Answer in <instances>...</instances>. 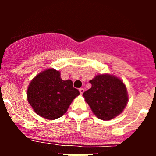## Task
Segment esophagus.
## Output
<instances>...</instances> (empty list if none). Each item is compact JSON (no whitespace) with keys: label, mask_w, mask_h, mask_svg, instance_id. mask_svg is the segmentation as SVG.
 <instances>
[{"label":"esophagus","mask_w":156,"mask_h":156,"mask_svg":"<svg viewBox=\"0 0 156 156\" xmlns=\"http://www.w3.org/2000/svg\"><path fill=\"white\" fill-rule=\"evenodd\" d=\"M79 91H80V94L82 95L83 93L84 92V89H83V88H80V89H79Z\"/></svg>","instance_id":"34e87169"}]
</instances>
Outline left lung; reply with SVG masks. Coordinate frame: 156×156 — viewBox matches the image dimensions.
Here are the masks:
<instances>
[{
    "mask_svg": "<svg viewBox=\"0 0 156 156\" xmlns=\"http://www.w3.org/2000/svg\"><path fill=\"white\" fill-rule=\"evenodd\" d=\"M90 83L91 87L83 96L98 119L110 120L123 111L128 96L126 86L120 79L112 75L100 74Z\"/></svg>",
    "mask_w": 156,
    "mask_h": 156,
    "instance_id": "obj_1",
    "label": "left lung"
}]
</instances>
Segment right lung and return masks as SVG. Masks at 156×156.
Returning a JSON list of instances; mask_svg holds the SVG:
<instances>
[{"instance_id": "right-lung-1", "label": "right lung", "mask_w": 156, "mask_h": 156, "mask_svg": "<svg viewBox=\"0 0 156 156\" xmlns=\"http://www.w3.org/2000/svg\"><path fill=\"white\" fill-rule=\"evenodd\" d=\"M79 94L72 80H62L60 72L54 69L36 76L27 90V99L36 113L51 120L62 116Z\"/></svg>"}]
</instances>
